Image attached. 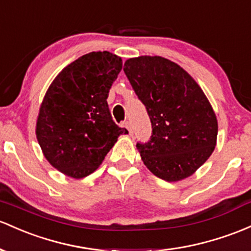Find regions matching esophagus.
I'll use <instances>...</instances> for the list:
<instances>
[{"label":"esophagus","mask_w":251,"mask_h":251,"mask_svg":"<svg viewBox=\"0 0 251 251\" xmlns=\"http://www.w3.org/2000/svg\"><path fill=\"white\" fill-rule=\"evenodd\" d=\"M124 126H125V127L127 128L128 132H130V134H132V127H131V123H130V121H125V123H124Z\"/></svg>","instance_id":"1"}]
</instances>
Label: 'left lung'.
Returning <instances> with one entry per match:
<instances>
[{"mask_svg":"<svg viewBox=\"0 0 251 251\" xmlns=\"http://www.w3.org/2000/svg\"><path fill=\"white\" fill-rule=\"evenodd\" d=\"M124 71L152 126L150 140L137 143L142 161L168 182L194 174L212 155L218 134L201 88L180 65L159 56L127 59Z\"/></svg>","mask_w":251,"mask_h":251,"instance_id":"1","label":"left lung"}]
</instances>
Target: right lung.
<instances>
[{
	"label": "right lung",
	"mask_w": 251,
	"mask_h": 251,
	"mask_svg": "<svg viewBox=\"0 0 251 251\" xmlns=\"http://www.w3.org/2000/svg\"><path fill=\"white\" fill-rule=\"evenodd\" d=\"M123 60L108 51L90 52L69 64L46 92L37 119L44 156L74 178L92 174L117 143L128 133L112 119L107 98Z\"/></svg>",
	"instance_id": "add662e5"
}]
</instances>
